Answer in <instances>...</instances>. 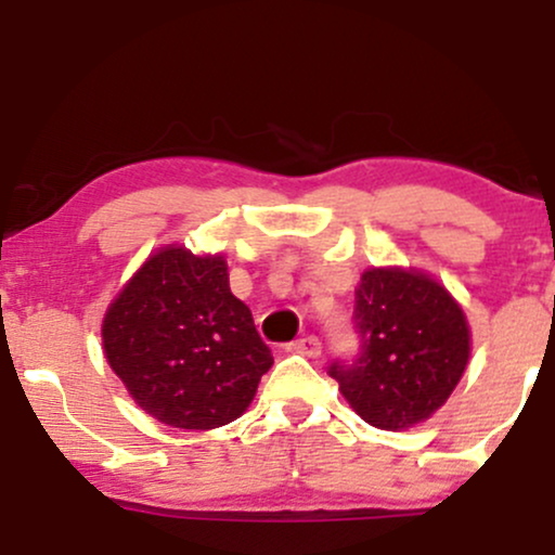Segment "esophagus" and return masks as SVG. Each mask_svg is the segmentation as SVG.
Listing matches in <instances>:
<instances>
[{
  "instance_id": "1",
  "label": "esophagus",
  "mask_w": 555,
  "mask_h": 555,
  "mask_svg": "<svg viewBox=\"0 0 555 555\" xmlns=\"http://www.w3.org/2000/svg\"><path fill=\"white\" fill-rule=\"evenodd\" d=\"M289 352H297V354H305V358H318L321 354V341H318V336H302V339L292 341Z\"/></svg>"
}]
</instances>
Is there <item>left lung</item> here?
I'll list each match as a JSON object with an SVG mask.
<instances>
[{
	"mask_svg": "<svg viewBox=\"0 0 555 555\" xmlns=\"http://www.w3.org/2000/svg\"><path fill=\"white\" fill-rule=\"evenodd\" d=\"M360 354L334 362L331 378L358 415L380 430H406L436 415L473 352L467 315L420 269L362 271L354 289Z\"/></svg>",
	"mask_w": 555,
	"mask_h": 555,
	"instance_id": "1",
	"label": "left lung"
}]
</instances>
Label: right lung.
<instances>
[{
    "label": "right lung",
    "mask_w": 555,
    "mask_h": 555,
    "mask_svg": "<svg viewBox=\"0 0 555 555\" xmlns=\"http://www.w3.org/2000/svg\"><path fill=\"white\" fill-rule=\"evenodd\" d=\"M106 362L158 423L214 430L237 420L273 365L253 313L229 289L221 253L158 247L101 323Z\"/></svg>",
    "instance_id": "1"
}]
</instances>
